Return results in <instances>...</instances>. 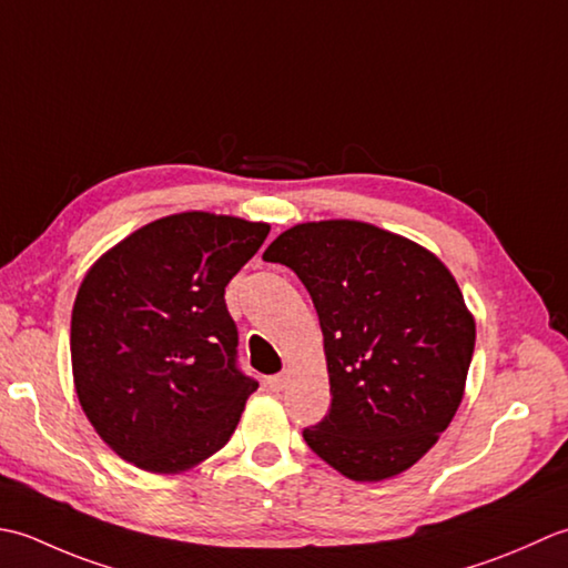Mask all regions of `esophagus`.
<instances>
[{"mask_svg": "<svg viewBox=\"0 0 568 568\" xmlns=\"http://www.w3.org/2000/svg\"><path fill=\"white\" fill-rule=\"evenodd\" d=\"M267 387L272 392H282L286 387V375H272V377H267Z\"/></svg>", "mask_w": 568, "mask_h": 568, "instance_id": "obj_1", "label": "esophagus"}]
</instances>
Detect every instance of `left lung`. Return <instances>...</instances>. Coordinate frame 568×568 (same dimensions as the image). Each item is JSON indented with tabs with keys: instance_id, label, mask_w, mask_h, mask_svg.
Returning <instances> with one entry per match:
<instances>
[{
	"instance_id": "1",
	"label": "left lung",
	"mask_w": 568,
	"mask_h": 568,
	"mask_svg": "<svg viewBox=\"0 0 568 568\" xmlns=\"http://www.w3.org/2000/svg\"><path fill=\"white\" fill-rule=\"evenodd\" d=\"M306 286L323 331L331 409L304 442L345 478L412 468L454 419L476 321L434 252L357 220L288 227L262 254Z\"/></svg>"
}]
</instances>
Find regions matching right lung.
<instances>
[{"label":"right lung","mask_w":568,"mask_h":568,"mask_svg":"<svg viewBox=\"0 0 568 568\" xmlns=\"http://www.w3.org/2000/svg\"><path fill=\"white\" fill-rule=\"evenodd\" d=\"M267 235L233 215H166L88 270L71 316L75 392L126 463L173 476L230 442L260 385L237 367L225 286Z\"/></svg>","instance_id":"obj_1"}]
</instances>
